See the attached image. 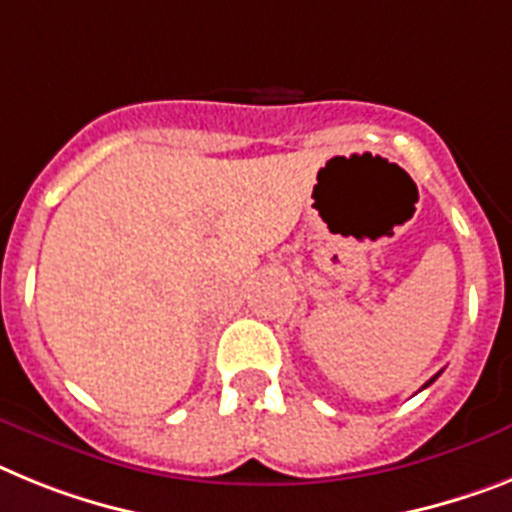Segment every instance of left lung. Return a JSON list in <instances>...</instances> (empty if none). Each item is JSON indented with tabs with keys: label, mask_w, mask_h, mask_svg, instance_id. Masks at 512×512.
<instances>
[{
	"label": "left lung",
	"mask_w": 512,
	"mask_h": 512,
	"mask_svg": "<svg viewBox=\"0 0 512 512\" xmlns=\"http://www.w3.org/2000/svg\"><path fill=\"white\" fill-rule=\"evenodd\" d=\"M438 378H440V373H438V375H432L430 381H427V383H425V386H422V388H427V386H430V383H435V381H438Z\"/></svg>",
	"instance_id": "1"
}]
</instances>
